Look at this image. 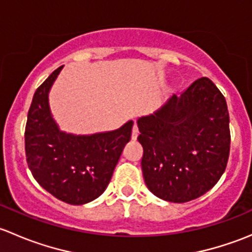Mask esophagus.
Masks as SVG:
<instances>
[{"mask_svg":"<svg viewBox=\"0 0 252 252\" xmlns=\"http://www.w3.org/2000/svg\"><path fill=\"white\" fill-rule=\"evenodd\" d=\"M138 135H139V128L135 124V126H133V130H131V140H136V139H138Z\"/></svg>","mask_w":252,"mask_h":252,"instance_id":"esophagus-1","label":"esophagus"}]
</instances>
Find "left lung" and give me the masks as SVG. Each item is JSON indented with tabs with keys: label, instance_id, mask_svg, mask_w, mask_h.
Returning <instances> with one entry per match:
<instances>
[{
	"label": "left lung",
	"instance_id": "obj_1",
	"mask_svg": "<svg viewBox=\"0 0 252 252\" xmlns=\"http://www.w3.org/2000/svg\"><path fill=\"white\" fill-rule=\"evenodd\" d=\"M138 126L145 184L159 199L191 201L224 173L229 113L224 96L208 78L197 79L156 112L140 117Z\"/></svg>",
	"mask_w": 252,
	"mask_h": 252
}]
</instances>
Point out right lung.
I'll return each mask as SVG.
<instances>
[{
    "instance_id": "add662e5",
    "label": "right lung",
    "mask_w": 252,
    "mask_h": 252,
    "mask_svg": "<svg viewBox=\"0 0 252 252\" xmlns=\"http://www.w3.org/2000/svg\"><path fill=\"white\" fill-rule=\"evenodd\" d=\"M62 68L35 91L25 126V155L32 177L45 190L63 202L84 205L97 199L110 184L134 122L91 135L61 130L51 113L48 93Z\"/></svg>"
}]
</instances>
